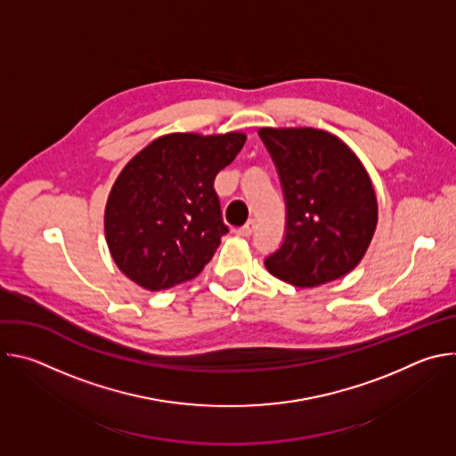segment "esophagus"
Segmentation results:
<instances>
[{
  "mask_svg": "<svg viewBox=\"0 0 456 456\" xmlns=\"http://www.w3.org/2000/svg\"><path fill=\"white\" fill-rule=\"evenodd\" d=\"M254 227H256V222H254V220H248L243 227L234 229V232H236L238 236H250V234L254 232Z\"/></svg>",
  "mask_w": 456,
  "mask_h": 456,
  "instance_id": "1",
  "label": "esophagus"
}]
</instances>
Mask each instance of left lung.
<instances>
[{"label": "left lung", "mask_w": 456, "mask_h": 456, "mask_svg": "<svg viewBox=\"0 0 456 456\" xmlns=\"http://www.w3.org/2000/svg\"><path fill=\"white\" fill-rule=\"evenodd\" d=\"M285 194L287 231L265 259L294 285L319 287L346 276L366 254L377 227V197L359 157L315 127H259Z\"/></svg>", "instance_id": "left-lung-1"}]
</instances>
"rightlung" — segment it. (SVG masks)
I'll return each mask as SVG.
<instances>
[{
	"mask_svg": "<svg viewBox=\"0 0 456 456\" xmlns=\"http://www.w3.org/2000/svg\"><path fill=\"white\" fill-rule=\"evenodd\" d=\"M245 141L241 132L167 134L122 167L108 194L104 234L124 276L157 292L204 271L229 232L215 178Z\"/></svg>",
	"mask_w": 456,
	"mask_h": 456,
	"instance_id": "obj_1",
	"label": "right lung"
}]
</instances>
